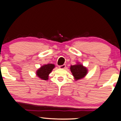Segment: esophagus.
I'll return each mask as SVG.
<instances>
[{
    "mask_svg": "<svg viewBox=\"0 0 121 121\" xmlns=\"http://www.w3.org/2000/svg\"><path fill=\"white\" fill-rule=\"evenodd\" d=\"M59 67L60 68H61V69H64V68H66V65L64 64V65H63L59 66Z\"/></svg>",
    "mask_w": 121,
    "mask_h": 121,
    "instance_id": "1",
    "label": "esophagus"
}]
</instances>
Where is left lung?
<instances>
[{
    "label": "left lung",
    "instance_id": "obj_1",
    "mask_svg": "<svg viewBox=\"0 0 121 121\" xmlns=\"http://www.w3.org/2000/svg\"><path fill=\"white\" fill-rule=\"evenodd\" d=\"M70 69L75 80H78L84 78L87 72L86 68L80 64L71 66Z\"/></svg>",
    "mask_w": 121,
    "mask_h": 121
}]
</instances>
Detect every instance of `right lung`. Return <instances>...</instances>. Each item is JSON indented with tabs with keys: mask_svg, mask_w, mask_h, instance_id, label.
I'll return each mask as SVG.
<instances>
[{
	"mask_svg": "<svg viewBox=\"0 0 121 121\" xmlns=\"http://www.w3.org/2000/svg\"><path fill=\"white\" fill-rule=\"evenodd\" d=\"M55 67V65L52 64H49L42 66L37 70L36 74L39 78L42 80H47L48 79V75Z\"/></svg>",
	"mask_w": 121,
	"mask_h": 121,
	"instance_id": "obj_1",
	"label": "right lung"
}]
</instances>
